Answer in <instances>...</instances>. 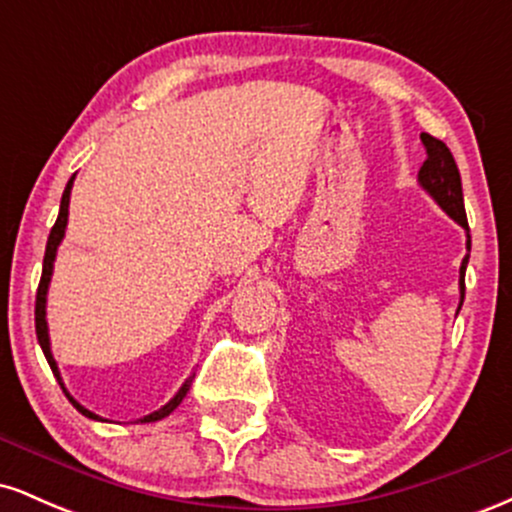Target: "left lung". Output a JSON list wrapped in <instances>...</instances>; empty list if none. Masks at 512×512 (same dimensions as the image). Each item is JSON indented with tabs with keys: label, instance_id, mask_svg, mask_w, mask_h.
Returning a JSON list of instances; mask_svg holds the SVG:
<instances>
[{
	"label": "left lung",
	"instance_id": "obj_1",
	"mask_svg": "<svg viewBox=\"0 0 512 512\" xmlns=\"http://www.w3.org/2000/svg\"><path fill=\"white\" fill-rule=\"evenodd\" d=\"M421 142L426 149V161L419 170V185L438 202V207L457 221L467 231V255L460 264V308L464 301V272H467L469 250H472V238H469L467 214H464V197H462V180L460 170H457L455 158H452L450 149L440 139L431 137V134H421ZM457 308V313H460Z\"/></svg>",
	"mask_w": 512,
	"mask_h": 512
}]
</instances>
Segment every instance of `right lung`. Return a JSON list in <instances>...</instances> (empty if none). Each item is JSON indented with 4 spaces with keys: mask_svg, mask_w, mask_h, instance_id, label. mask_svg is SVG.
<instances>
[{
    "mask_svg": "<svg viewBox=\"0 0 512 512\" xmlns=\"http://www.w3.org/2000/svg\"><path fill=\"white\" fill-rule=\"evenodd\" d=\"M72 185H74V175H72V178H69L67 187H64V195H62V202H60V214H57L55 226H52V231H50L48 248H45L43 276H40L38 293H35V334H38L40 349H43L45 358H48V363H50L52 373H55L57 383L62 385V392H64V395H67L69 402H72L74 407L81 411V414L88 416V419H93V421H105V419H101V416H98V414H93V411H88L86 407H81V404L76 402V399H74L72 395H69L67 387H64V383H62V375H60V368H57L55 358H52V351H50L48 320H45V303H48V286H50V279H52V264H55L57 248H60V243H62V238H64V228H67V216H69V195H72ZM192 378H195V375H190V378H187L185 383H182V387H180L178 392H175V397L170 399L168 404H163V407L158 409V411H154V414L144 416V419H139V421H142V424H151V421H161V419H166V416L170 414V411H173V409L178 407V404L182 402V397L187 395V390H190V385H192Z\"/></svg>",
    "mask_w": 512,
    "mask_h": 512,
    "instance_id": "right-lung-1",
    "label": "right lung"
}]
</instances>
